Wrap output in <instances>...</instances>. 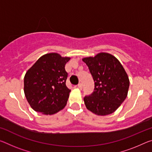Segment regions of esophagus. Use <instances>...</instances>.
I'll return each instance as SVG.
<instances>
[{
  "label": "esophagus",
  "mask_w": 152,
  "mask_h": 152,
  "mask_svg": "<svg viewBox=\"0 0 152 152\" xmlns=\"http://www.w3.org/2000/svg\"><path fill=\"white\" fill-rule=\"evenodd\" d=\"M78 88L79 89H80V90H81V89L83 88V84H82V83H79L78 85Z\"/></svg>",
  "instance_id": "34e87169"
}]
</instances>
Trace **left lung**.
I'll return each mask as SVG.
<instances>
[{
	"mask_svg": "<svg viewBox=\"0 0 152 152\" xmlns=\"http://www.w3.org/2000/svg\"><path fill=\"white\" fill-rule=\"evenodd\" d=\"M95 82L93 93L84 97L86 108L98 115L114 112L127 97L130 82L123 66L114 56L99 53L83 59Z\"/></svg>",
	"mask_w": 152,
	"mask_h": 152,
	"instance_id": "1",
	"label": "left lung"
}]
</instances>
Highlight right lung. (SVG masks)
<instances>
[{
	"label": "right lung",
	"mask_w": 152,
	"mask_h": 152,
	"mask_svg": "<svg viewBox=\"0 0 152 152\" xmlns=\"http://www.w3.org/2000/svg\"><path fill=\"white\" fill-rule=\"evenodd\" d=\"M69 59L57 53L45 54L26 73L24 93L36 112L52 115L66 105L71 91L66 85L65 65Z\"/></svg>",
	"instance_id": "add662e5"
}]
</instances>
